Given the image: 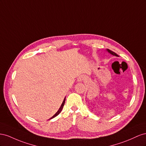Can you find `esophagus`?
<instances>
[{
    "label": "esophagus",
    "instance_id": "esophagus-1",
    "mask_svg": "<svg viewBox=\"0 0 146 146\" xmlns=\"http://www.w3.org/2000/svg\"><path fill=\"white\" fill-rule=\"evenodd\" d=\"M84 77L81 75V76H79V78H78V82L82 81L83 80H84Z\"/></svg>",
    "mask_w": 146,
    "mask_h": 146
}]
</instances>
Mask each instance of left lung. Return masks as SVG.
I'll use <instances>...</instances> for the list:
<instances>
[{
  "instance_id": "obj_1",
  "label": "left lung",
  "mask_w": 146,
  "mask_h": 146,
  "mask_svg": "<svg viewBox=\"0 0 146 146\" xmlns=\"http://www.w3.org/2000/svg\"><path fill=\"white\" fill-rule=\"evenodd\" d=\"M107 51H108V52H109V53H110L111 54H112V55H113V56H117V57H119V56L116 53H115L114 52H113V51H111V50H110V49H106Z\"/></svg>"
}]
</instances>
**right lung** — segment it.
I'll return each instance as SVG.
<instances>
[{
  "label": "right lung",
  "mask_w": 146,
  "mask_h": 146,
  "mask_svg": "<svg viewBox=\"0 0 146 146\" xmlns=\"http://www.w3.org/2000/svg\"><path fill=\"white\" fill-rule=\"evenodd\" d=\"M65 98H64V101H63V102H62V105H61V106H60V108L59 109V110L57 111V112H56V113L52 117H51V118H50L49 120H50V119H52V118H54V117H55L56 116H57V115H59L60 113V112L62 111V109H63V108H64V104H65Z\"/></svg>",
  "instance_id": "obj_1"
}]
</instances>
